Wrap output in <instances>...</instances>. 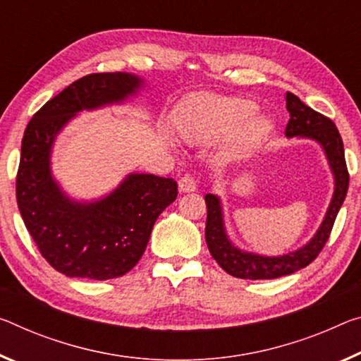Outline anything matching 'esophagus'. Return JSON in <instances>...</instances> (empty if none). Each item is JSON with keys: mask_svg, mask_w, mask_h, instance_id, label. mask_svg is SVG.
Returning <instances> with one entry per match:
<instances>
[{"mask_svg": "<svg viewBox=\"0 0 361 361\" xmlns=\"http://www.w3.org/2000/svg\"><path fill=\"white\" fill-rule=\"evenodd\" d=\"M178 188H180L181 192H192V191H196L197 180L194 178L192 175L181 176L180 181H178Z\"/></svg>", "mask_w": 361, "mask_h": 361, "instance_id": "obj_1", "label": "esophagus"}]
</instances>
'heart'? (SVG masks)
Segmentation results:
<instances>
[{"label":"heart","mask_w":361,"mask_h":361,"mask_svg":"<svg viewBox=\"0 0 361 361\" xmlns=\"http://www.w3.org/2000/svg\"><path fill=\"white\" fill-rule=\"evenodd\" d=\"M255 104L243 98L194 96L178 112V127L188 142H210L236 128L234 146H247L265 138L271 123L267 117H250Z\"/></svg>","instance_id":"b5f03b06"}]
</instances>
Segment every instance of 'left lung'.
Masks as SVG:
<instances>
[{
  "instance_id": "obj_1",
  "label": "left lung",
  "mask_w": 361,
  "mask_h": 361,
  "mask_svg": "<svg viewBox=\"0 0 361 361\" xmlns=\"http://www.w3.org/2000/svg\"><path fill=\"white\" fill-rule=\"evenodd\" d=\"M286 107H288L290 116L288 127H286V136L288 138H294V136L310 138L322 145L331 171L334 175L333 199H331L328 212H326L324 220L319 225L318 231L314 233V236L304 247L284 255L265 257L244 252L228 239L225 223H223L220 199L214 194H205V204H207L205 241H207V247L216 263L234 278L274 279L295 273L310 265L329 239L336 216L339 214V209L347 196L348 171L344 156V142H342L339 130L336 128L333 120L305 106L295 94L289 93V91L286 93Z\"/></svg>"
}]
</instances>
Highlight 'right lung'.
I'll return each mask as SVG.
<instances>
[{
	"label": "right lung",
	"mask_w": 361,
	"mask_h": 361,
	"mask_svg": "<svg viewBox=\"0 0 361 361\" xmlns=\"http://www.w3.org/2000/svg\"><path fill=\"white\" fill-rule=\"evenodd\" d=\"M141 85L125 72L90 73L49 99L25 128L17 205L39 254L66 276L104 281L128 273L145 254L157 216L178 194L173 178L130 173L109 196L77 202L51 175L54 140L68 120L85 109L122 102Z\"/></svg>",
	"instance_id": "add662e5"
}]
</instances>
